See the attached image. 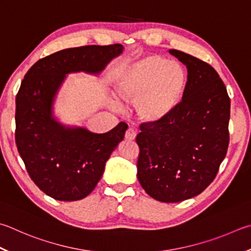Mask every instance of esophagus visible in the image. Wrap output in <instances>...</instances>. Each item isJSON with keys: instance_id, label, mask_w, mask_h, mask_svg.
I'll return each instance as SVG.
<instances>
[{"instance_id": "obj_1", "label": "esophagus", "mask_w": 251, "mask_h": 251, "mask_svg": "<svg viewBox=\"0 0 251 251\" xmlns=\"http://www.w3.org/2000/svg\"><path fill=\"white\" fill-rule=\"evenodd\" d=\"M136 135H137V134H136V131L133 128H128L125 133V138L127 140H135Z\"/></svg>"}]
</instances>
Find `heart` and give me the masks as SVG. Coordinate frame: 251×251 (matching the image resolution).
Returning a JSON list of instances; mask_svg holds the SVG:
<instances>
[{
  "instance_id": "heart-1",
  "label": "heart",
  "mask_w": 251,
  "mask_h": 251,
  "mask_svg": "<svg viewBox=\"0 0 251 251\" xmlns=\"http://www.w3.org/2000/svg\"><path fill=\"white\" fill-rule=\"evenodd\" d=\"M188 75L179 62L147 56L123 65L114 76L118 97L134 102L135 114L147 125L166 122L184 97Z\"/></svg>"
}]
</instances>
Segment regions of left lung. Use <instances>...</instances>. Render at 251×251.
Wrapping results in <instances>:
<instances>
[{
  "label": "left lung",
  "instance_id": "obj_1",
  "mask_svg": "<svg viewBox=\"0 0 251 251\" xmlns=\"http://www.w3.org/2000/svg\"><path fill=\"white\" fill-rule=\"evenodd\" d=\"M169 52L188 69V85L169 120L140 125L137 177L152 199L176 203L215 179L228 148L230 100L212 66L179 50Z\"/></svg>",
  "mask_w": 251,
  "mask_h": 251
}]
</instances>
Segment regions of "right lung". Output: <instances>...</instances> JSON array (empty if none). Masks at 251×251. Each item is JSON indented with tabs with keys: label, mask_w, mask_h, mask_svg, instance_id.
I'll use <instances>...</instances> for the list:
<instances>
[{
	"label": "right lung",
	"mask_w": 251,
	"mask_h": 251,
	"mask_svg": "<svg viewBox=\"0 0 251 251\" xmlns=\"http://www.w3.org/2000/svg\"><path fill=\"white\" fill-rule=\"evenodd\" d=\"M120 44L63 49L40 59L27 71L16 95L17 150L34 183L58 201H78L92 192L105 163L124 139L121 122L107 133L66 126L53 116L58 91L72 72L99 75L123 52Z\"/></svg>",
	"instance_id": "right-lung-1"
}]
</instances>
